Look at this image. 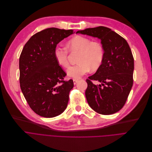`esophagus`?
Returning a JSON list of instances; mask_svg holds the SVG:
<instances>
[{"label": "esophagus", "mask_w": 152, "mask_h": 152, "mask_svg": "<svg viewBox=\"0 0 152 152\" xmlns=\"http://www.w3.org/2000/svg\"><path fill=\"white\" fill-rule=\"evenodd\" d=\"M73 81H74V85H75V84L78 82V79L74 78V79H73Z\"/></svg>", "instance_id": "obj_1"}]
</instances>
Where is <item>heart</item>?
<instances>
[{"label":"heart","mask_w":152,"mask_h":152,"mask_svg":"<svg viewBox=\"0 0 152 152\" xmlns=\"http://www.w3.org/2000/svg\"><path fill=\"white\" fill-rule=\"evenodd\" d=\"M67 48L72 53H79L77 64L67 70L69 76L78 78L90 70H97L102 66L104 59V49L98 41H92L82 36L70 39L67 42ZM55 59L61 66L67 68L69 66V53L65 48L57 46L54 50Z\"/></svg>","instance_id":"1"}]
</instances>
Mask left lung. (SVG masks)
<instances>
[{
    "mask_svg": "<svg viewBox=\"0 0 152 152\" xmlns=\"http://www.w3.org/2000/svg\"><path fill=\"white\" fill-rule=\"evenodd\" d=\"M96 37L104 49V59L96 72L86 79L85 96L90 106L96 113L109 115L121 110L133 85L134 57L126 40L104 26L77 31ZM93 81L100 84H94Z\"/></svg>",
    "mask_w": 152,
    "mask_h": 152,
    "instance_id": "1",
    "label": "left lung"
}]
</instances>
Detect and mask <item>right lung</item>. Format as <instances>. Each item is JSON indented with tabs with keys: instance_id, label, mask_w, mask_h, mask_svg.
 Here are the masks:
<instances>
[{
	"instance_id": "obj_1",
	"label": "right lung",
	"mask_w": 152,
	"mask_h": 152,
	"mask_svg": "<svg viewBox=\"0 0 152 152\" xmlns=\"http://www.w3.org/2000/svg\"><path fill=\"white\" fill-rule=\"evenodd\" d=\"M74 33L72 30L49 28L38 32L24 46L19 59L20 83L31 109L45 118H54L66 109L73 80L57 62V45Z\"/></svg>"
}]
</instances>
